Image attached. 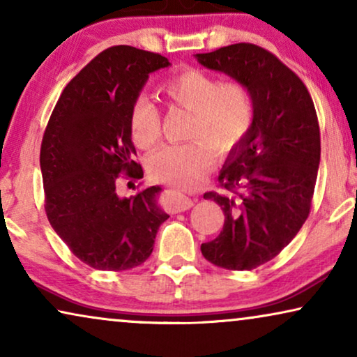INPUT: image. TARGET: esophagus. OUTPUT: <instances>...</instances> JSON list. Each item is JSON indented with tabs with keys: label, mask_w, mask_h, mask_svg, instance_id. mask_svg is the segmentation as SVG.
<instances>
[{
	"label": "esophagus",
	"mask_w": 357,
	"mask_h": 357,
	"mask_svg": "<svg viewBox=\"0 0 357 357\" xmlns=\"http://www.w3.org/2000/svg\"><path fill=\"white\" fill-rule=\"evenodd\" d=\"M192 204H193L192 198H188L187 195L178 193V192L174 193L172 197L167 199V208H169V211H172V213L187 211V209L192 208Z\"/></svg>",
	"instance_id": "esophagus-1"
}]
</instances>
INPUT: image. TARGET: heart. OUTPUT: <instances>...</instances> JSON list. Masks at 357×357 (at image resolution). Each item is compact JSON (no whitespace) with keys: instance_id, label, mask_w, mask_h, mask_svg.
I'll list each match as a JSON object with an SVG mask.
<instances>
[{"instance_id":"b5f03b06","label":"heart","mask_w":357,"mask_h":357,"mask_svg":"<svg viewBox=\"0 0 357 357\" xmlns=\"http://www.w3.org/2000/svg\"><path fill=\"white\" fill-rule=\"evenodd\" d=\"M160 91L169 105L190 112L183 143L164 144L149 155L148 170L155 180L197 185L211 172L216 154L229 155L250 133L255 104L247 84L198 68H182L165 77ZM136 148L151 149L160 138V114L148 97H138L128 115Z\"/></svg>"}]
</instances>
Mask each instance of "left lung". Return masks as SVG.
<instances>
[{"instance_id": "obj_1", "label": "left lung", "mask_w": 357, "mask_h": 357, "mask_svg": "<svg viewBox=\"0 0 357 357\" xmlns=\"http://www.w3.org/2000/svg\"><path fill=\"white\" fill-rule=\"evenodd\" d=\"M197 58L247 84L255 104L250 133L218 177L221 192L203 197L226 219L202 253L224 270H253L289 245L309 218L320 164L319 119L301 77L265 48L234 43Z\"/></svg>"}]
</instances>
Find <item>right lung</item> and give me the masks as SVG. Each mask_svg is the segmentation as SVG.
<instances>
[{"instance_id": "right-lung-1", "label": "right lung", "mask_w": 357, "mask_h": 357, "mask_svg": "<svg viewBox=\"0 0 357 357\" xmlns=\"http://www.w3.org/2000/svg\"><path fill=\"white\" fill-rule=\"evenodd\" d=\"M169 65L159 53L107 48L68 82L43 133L47 218L68 248L96 270L144 263L169 218L155 203L159 187L130 198L116 193L120 180L143 177L128 126L131 104L149 73Z\"/></svg>"}]
</instances>
